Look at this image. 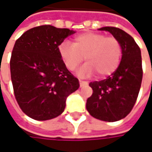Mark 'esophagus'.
Returning <instances> with one entry per match:
<instances>
[{
	"label": "esophagus",
	"mask_w": 152,
	"mask_h": 152,
	"mask_svg": "<svg viewBox=\"0 0 152 152\" xmlns=\"http://www.w3.org/2000/svg\"><path fill=\"white\" fill-rule=\"evenodd\" d=\"M79 83H80V85H81V86L88 85V83H89L87 81H83V80H79Z\"/></svg>",
	"instance_id": "34e87169"
}]
</instances>
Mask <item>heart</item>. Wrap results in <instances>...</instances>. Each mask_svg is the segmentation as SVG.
Wrapping results in <instances>:
<instances>
[{
    "instance_id": "b5f03b06",
    "label": "heart",
    "mask_w": 152,
    "mask_h": 152,
    "mask_svg": "<svg viewBox=\"0 0 152 152\" xmlns=\"http://www.w3.org/2000/svg\"><path fill=\"white\" fill-rule=\"evenodd\" d=\"M59 54L66 68L73 71L83 62L87 61L79 70L82 76H91L95 72L99 77L113 74L119 67L122 46L114 37H106L98 32H84L73 40V43L62 42L59 46Z\"/></svg>"
}]
</instances>
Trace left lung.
<instances>
[{
	"label": "left lung",
	"instance_id": "obj_1",
	"mask_svg": "<svg viewBox=\"0 0 152 152\" xmlns=\"http://www.w3.org/2000/svg\"><path fill=\"white\" fill-rule=\"evenodd\" d=\"M119 39L122 56L118 69L106 79L90 83L92 95L87 99L90 114L99 120L113 122L125 118L134 107L142 79L141 50L134 39L124 31L102 27Z\"/></svg>",
	"mask_w": 152,
	"mask_h": 152
}]
</instances>
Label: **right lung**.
Listing matches in <instances>:
<instances>
[{
    "mask_svg": "<svg viewBox=\"0 0 152 152\" xmlns=\"http://www.w3.org/2000/svg\"><path fill=\"white\" fill-rule=\"evenodd\" d=\"M74 31L46 24L25 31L15 43L10 75L15 98L22 111L37 121L61 114L66 99L79 81L66 68L59 46Z\"/></svg>",
    "mask_w": 152,
    "mask_h": 152,
    "instance_id": "add662e5",
    "label": "right lung"
}]
</instances>
